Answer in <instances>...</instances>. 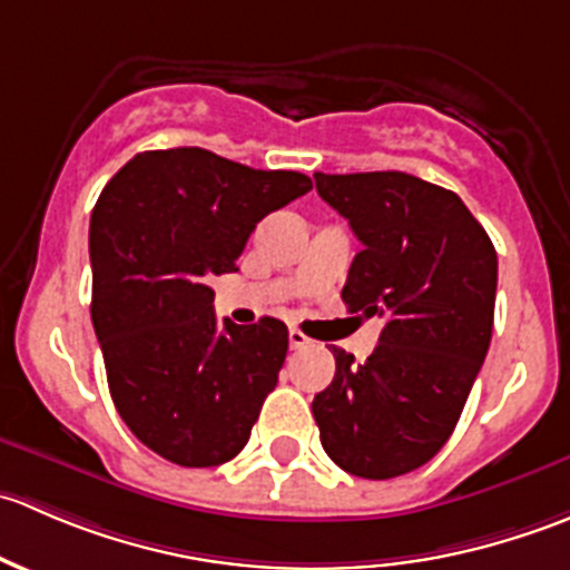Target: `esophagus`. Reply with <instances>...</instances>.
I'll return each mask as SVG.
<instances>
[{
	"mask_svg": "<svg viewBox=\"0 0 570 570\" xmlns=\"http://www.w3.org/2000/svg\"><path fill=\"white\" fill-rule=\"evenodd\" d=\"M289 344H292V350H303L312 344V338H308L301 327H289Z\"/></svg>",
	"mask_w": 570,
	"mask_h": 570,
	"instance_id": "esophagus-1",
	"label": "esophagus"
}]
</instances>
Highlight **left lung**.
<instances>
[{"label":"left lung","mask_w":570,"mask_h":570,"mask_svg":"<svg viewBox=\"0 0 570 570\" xmlns=\"http://www.w3.org/2000/svg\"><path fill=\"white\" fill-rule=\"evenodd\" d=\"M361 253L342 301L381 317L377 347L355 364L331 347L336 375L312 402L322 450L364 480L419 469L446 444L485 361L497 250L452 189L400 170L314 174Z\"/></svg>","instance_id":"left-lung-1"}]
</instances>
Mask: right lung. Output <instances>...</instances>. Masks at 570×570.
<instances>
[{"label": "right lung", "mask_w": 570, "mask_h": 570, "mask_svg": "<svg viewBox=\"0 0 570 570\" xmlns=\"http://www.w3.org/2000/svg\"><path fill=\"white\" fill-rule=\"evenodd\" d=\"M308 189L295 170L206 148L142 151L101 189L90 317L120 419L165 461L209 469L248 444L289 331L275 317L220 327L209 278L237 269L256 223Z\"/></svg>", "instance_id": "right-lung-1"}]
</instances>
